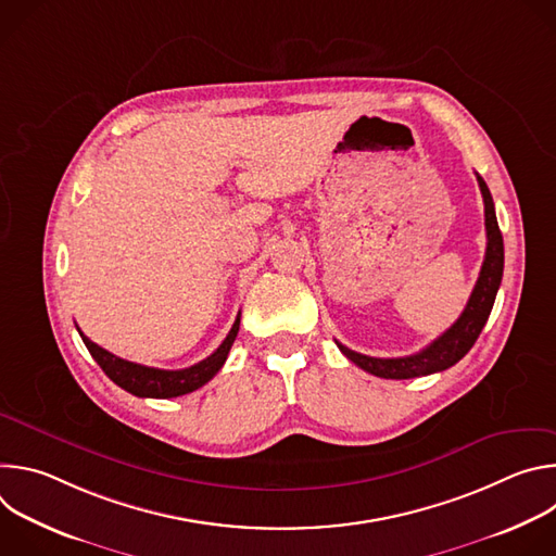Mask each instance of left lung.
Wrapping results in <instances>:
<instances>
[{"mask_svg":"<svg viewBox=\"0 0 556 556\" xmlns=\"http://www.w3.org/2000/svg\"><path fill=\"white\" fill-rule=\"evenodd\" d=\"M478 182H480V191L484 198L486 240L489 242H486V255H484V264H482L478 283H475L470 299H468L464 312L459 314V319L442 337H438L431 345H427L418 354L403 356V358L365 356V354H358L337 341L339 350L352 363H356L361 369H365L378 378H393V380L429 376V374L444 371L451 365H455L459 358L466 356V352L475 345V341H478L482 328L489 321V314L493 309V303H495V296H497V290L502 283V275H504V240H502V230H500L497 215H495L493 195H491L486 182L482 180V176H478Z\"/></svg>","mask_w":556,"mask_h":556,"instance_id":"obj_1","label":"left lung"}]
</instances>
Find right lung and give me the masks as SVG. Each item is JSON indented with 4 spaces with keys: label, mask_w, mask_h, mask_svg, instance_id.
<instances>
[{
    "label": "right lung",
    "mask_w": 556,
    "mask_h": 556,
    "mask_svg": "<svg viewBox=\"0 0 556 556\" xmlns=\"http://www.w3.org/2000/svg\"><path fill=\"white\" fill-rule=\"evenodd\" d=\"M237 332H240V314H237V319H235L228 337L222 341V345L211 356H206L204 361H200L187 369H157V367H147V365H138V363L118 358L112 352L103 350L101 345L92 343L81 330H78L88 352L101 365V369L108 374V378L114 380L125 391L138 395V399H176V395L191 393V391L200 389L202 384H206L222 369Z\"/></svg>",
    "instance_id": "add662e5"
}]
</instances>
